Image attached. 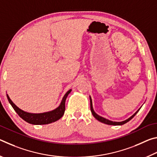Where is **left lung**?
<instances>
[{
  "mask_svg": "<svg viewBox=\"0 0 157 157\" xmlns=\"http://www.w3.org/2000/svg\"><path fill=\"white\" fill-rule=\"evenodd\" d=\"M90 102H91V113L93 114V116H94L95 118L97 119L98 121L101 122V123H105V124H110V125H122V124H125L127 122H129L131 119H132L134 118V116L136 115V114L138 113V111L140 110V109L139 110H138L136 113H135L134 115H132L130 118H129L128 119H127V120L124 121H122V122H114V121H111L108 120V119H106L105 118H103V117L100 116L99 115H98V114L95 112L94 109H93V105H92V100H91V98L90 97Z\"/></svg>",
  "mask_w": 157,
  "mask_h": 157,
  "instance_id": "left-lung-1",
  "label": "left lung"
}]
</instances>
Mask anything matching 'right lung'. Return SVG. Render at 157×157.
<instances>
[{"label":"right lung","instance_id":"right-lung-1","mask_svg":"<svg viewBox=\"0 0 157 157\" xmlns=\"http://www.w3.org/2000/svg\"><path fill=\"white\" fill-rule=\"evenodd\" d=\"M71 89L66 92V94L62 98L60 105L57 108L52 111H48V112L41 113H31L21 110V109L17 107V105H15L14 103L11 100L9 95L7 94V97L10 105H12V107L15 110L16 112L17 113L18 115L25 121L27 122V123L33 124H46L54 123V122L58 121L63 116L65 111L66 99L67 98L68 95L71 93Z\"/></svg>","mask_w":157,"mask_h":157}]
</instances>
